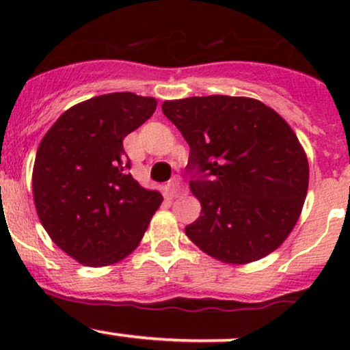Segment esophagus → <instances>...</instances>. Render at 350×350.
<instances>
[{
  "instance_id": "34e87169",
  "label": "esophagus",
  "mask_w": 350,
  "mask_h": 350,
  "mask_svg": "<svg viewBox=\"0 0 350 350\" xmlns=\"http://www.w3.org/2000/svg\"><path fill=\"white\" fill-rule=\"evenodd\" d=\"M166 191L167 194H170V198H179V196L186 194L187 189L183 186V183H180L179 179H172L170 180V184H167Z\"/></svg>"
}]
</instances>
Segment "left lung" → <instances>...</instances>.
<instances>
[{"instance_id":"obj_1","label":"left lung","mask_w":350,"mask_h":350,"mask_svg":"<svg viewBox=\"0 0 350 350\" xmlns=\"http://www.w3.org/2000/svg\"><path fill=\"white\" fill-rule=\"evenodd\" d=\"M163 113L189 148V183L200 215L186 235L222 263L275 252L298 222L308 194L306 152L291 126L260 100L228 95L166 100Z\"/></svg>"}]
</instances>
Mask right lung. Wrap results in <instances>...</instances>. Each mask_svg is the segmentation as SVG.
<instances>
[{
    "label": "right lung",
    "instance_id": "1",
    "mask_svg": "<svg viewBox=\"0 0 350 350\" xmlns=\"http://www.w3.org/2000/svg\"><path fill=\"white\" fill-rule=\"evenodd\" d=\"M158 100L131 92L98 95L64 111L44 135L33 167L42 227L87 267H108L142 242L163 196L128 172L124 136L154 113Z\"/></svg>",
    "mask_w": 350,
    "mask_h": 350
}]
</instances>
